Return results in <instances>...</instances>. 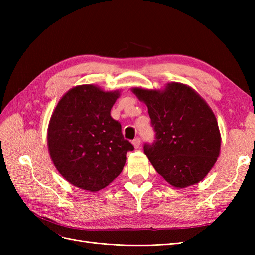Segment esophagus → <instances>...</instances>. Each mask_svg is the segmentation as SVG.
I'll use <instances>...</instances> for the list:
<instances>
[{
  "label": "esophagus",
  "instance_id": "esophagus-1",
  "mask_svg": "<svg viewBox=\"0 0 255 255\" xmlns=\"http://www.w3.org/2000/svg\"><path fill=\"white\" fill-rule=\"evenodd\" d=\"M133 145L135 149H138L140 146V139L139 138H135V139L133 140Z\"/></svg>",
  "mask_w": 255,
  "mask_h": 255
}]
</instances>
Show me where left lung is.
I'll return each mask as SVG.
<instances>
[{"mask_svg":"<svg viewBox=\"0 0 255 255\" xmlns=\"http://www.w3.org/2000/svg\"><path fill=\"white\" fill-rule=\"evenodd\" d=\"M148 106L155 141L144 144V154L164 179L176 188L202 181L220 153L217 119L205 100L183 83H168L164 89L134 87Z\"/></svg>","mask_w":255,"mask_h":255,"instance_id":"obj_1","label":"left lung"}]
</instances>
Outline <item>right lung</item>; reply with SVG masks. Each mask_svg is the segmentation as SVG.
Wrapping results in <instances>:
<instances>
[{
    "label": "right lung",
    "instance_id": "right-lung-1",
    "mask_svg": "<svg viewBox=\"0 0 255 255\" xmlns=\"http://www.w3.org/2000/svg\"><path fill=\"white\" fill-rule=\"evenodd\" d=\"M119 90L78 85L58 101L48 127V149L57 171L81 189L96 192L117 177L133 151L111 110Z\"/></svg>",
    "mask_w": 255,
    "mask_h": 255
}]
</instances>
